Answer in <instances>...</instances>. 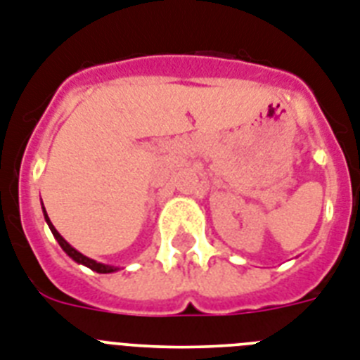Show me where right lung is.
I'll return each mask as SVG.
<instances>
[{"label":"right lung","instance_id":"add662e5","mask_svg":"<svg viewBox=\"0 0 360 360\" xmlns=\"http://www.w3.org/2000/svg\"><path fill=\"white\" fill-rule=\"evenodd\" d=\"M44 217H46V222H47V226H49V230H51V233H53V236H55V239L58 240V245L62 246V250L66 252V254L70 255L71 259L77 261V263H80V265L88 266V269L95 270V272H99V274H110V272H115V270H117V266L103 265V263H97V261L90 259V257H86L84 254H80V252H77L75 248H73V246H71L70 243H68V240L64 239V237H62L60 233H58V231L55 230V226H53V222L49 221V217H47L46 207H44Z\"/></svg>","mask_w":360,"mask_h":360}]
</instances>
